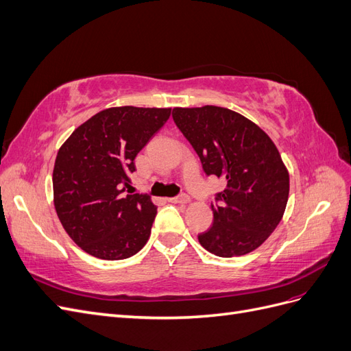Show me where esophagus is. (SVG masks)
Returning <instances> with one entry per match:
<instances>
[{
  "mask_svg": "<svg viewBox=\"0 0 351 351\" xmlns=\"http://www.w3.org/2000/svg\"><path fill=\"white\" fill-rule=\"evenodd\" d=\"M189 200H190V197H189L186 193L180 195V196H177V197H171V199H169V202H173V204H187Z\"/></svg>",
  "mask_w": 351,
  "mask_h": 351,
  "instance_id": "obj_1",
  "label": "esophagus"
}]
</instances>
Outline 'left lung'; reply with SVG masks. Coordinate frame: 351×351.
<instances>
[{
  "mask_svg": "<svg viewBox=\"0 0 351 351\" xmlns=\"http://www.w3.org/2000/svg\"><path fill=\"white\" fill-rule=\"evenodd\" d=\"M173 120L197 154L205 174L226 180L215 195L212 227L197 236L221 258L246 254L277 228L290 177L277 146L261 127L227 108H174Z\"/></svg>",
  "mask_w": 351,
  "mask_h": 351,
  "instance_id": "1",
  "label": "left lung"
}]
</instances>
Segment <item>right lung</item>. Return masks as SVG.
Here are the masks:
<instances>
[{"label": "right lung", "mask_w": 351, "mask_h": 351, "mask_svg": "<svg viewBox=\"0 0 351 351\" xmlns=\"http://www.w3.org/2000/svg\"><path fill=\"white\" fill-rule=\"evenodd\" d=\"M171 108L117 107L95 114L60 147L52 186L62 227L84 252L120 261L151 236L156 205L132 192L134 158L167 123Z\"/></svg>", "instance_id": "obj_1"}]
</instances>
